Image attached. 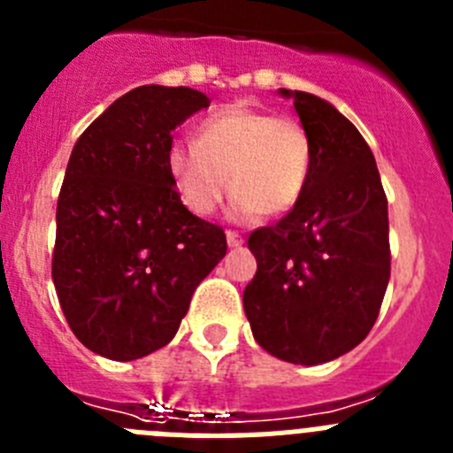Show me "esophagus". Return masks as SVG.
Returning <instances> with one entry per match:
<instances>
[{"label":"esophagus","mask_w":453,"mask_h":453,"mask_svg":"<svg viewBox=\"0 0 453 453\" xmlns=\"http://www.w3.org/2000/svg\"><path fill=\"white\" fill-rule=\"evenodd\" d=\"M226 242H229V247H240L242 245V235L235 234V231H226Z\"/></svg>","instance_id":"obj_1"}]
</instances>
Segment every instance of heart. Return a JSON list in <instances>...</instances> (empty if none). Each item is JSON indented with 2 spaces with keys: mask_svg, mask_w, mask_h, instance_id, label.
<instances>
[{
  "mask_svg": "<svg viewBox=\"0 0 453 453\" xmlns=\"http://www.w3.org/2000/svg\"><path fill=\"white\" fill-rule=\"evenodd\" d=\"M167 172L192 213H213L229 186L238 218L281 215L306 190L311 138L297 119L229 106L199 122L195 145L170 147Z\"/></svg>",
  "mask_w": 453,
  "mask_h": 453,
  "instance_id": "b5f03b06",
  "label": "heart"
}]
</instances>
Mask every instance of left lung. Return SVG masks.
<instances>
[{
	"label": "left lung",
	"instance_id": "8db88e82",
	"mask_svg": "<svg viewBox=\"0 0 453 453\" xmlns=\"http://www.w3.org/2000/svg\"><path fill=\"white\" fill-rule=\"evenodd\" d=\"M311 138L306 190L274 226L250 235L256 274L242 303L256 342L295 365L361 345L390 281L388 199L365 138L329 102L279 90Z\"/></svg>",
	"mask_w": 453,
	"mask_h": 453
}]
</instances>
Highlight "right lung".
I'll list each match as a JSON object with an SVG mask.
<instances>
[{
  "instance_id": "1",
  "label": "right lung",
  "mask_w": 453,
  "mask_h": 453,
  "mask_svg": "<svg viewBox=\"0 0 453 453\" xmlns=\"http://www.w3.org/2000/svg\"><path fill=\"white\" fill-rule=\"evenodd\" d=\"M208 104L186 86L134 88L72 150L51 279L70 329L104 358L165 347L226 254L224 231L183 206L167 172L172 131Z\"/></svg>"
}]
</instances>
